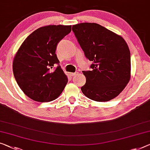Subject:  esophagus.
Segmentation results:
<instances>
[{
	"mask_svg": "<svg viewBox=\"0 0 150 150\" xmlns=\"http://www.w3.org/2000/svg\"><path fill=\"white\" fill-rule=\"evenodd\" d=\"M76 72H72V73H70V75L71 76H76Z\"/></svg>",
	"mask_w": 150,
	"mask_h": 150,
	"instance_id": "obj_1",
	"label": "esophagus"
}]
</instances>
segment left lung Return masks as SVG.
<instances>
[{"label":"left lung","mask_w":150,"mask_h":150,"mask_svg":"<svg viewBox=\"0 0 150 150\" xmlns=\"http://www.w3.org/2000/svg\"><path fill=\"white\" fill-rule=\"evenodd\" d=\"M72 31L85 56L93 62L91 70L82 71L86 79L82 93L98 102L115 98L131 77L130 51L125 41L93 23L74 25Z\"/></svg>","instance_id":"8db88e82"}]
</instances>
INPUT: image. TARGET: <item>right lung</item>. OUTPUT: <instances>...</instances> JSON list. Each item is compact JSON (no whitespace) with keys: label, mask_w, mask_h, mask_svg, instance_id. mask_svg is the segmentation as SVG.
<instances>
[{"label":"right lung","mask_w":150,"mask_h":150,"mask_svg":"<svg viewBox=\"0 0 150 150\" xmlns=\"http://www.w3.org/2000/svg\"><path fill=\"white\" fill-rule=\"evenodd\" d=\"M71 29V25H61L40 27L21 45L13 70L20 88L30 98L49 102L58 97L65 88L68 78L59 66L56 50Z\"/></svg>","instance_id":"right-lung-1"}]
</instances>
